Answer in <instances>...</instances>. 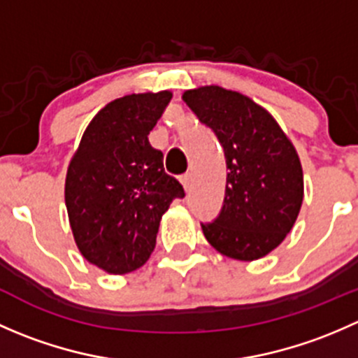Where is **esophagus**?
I'll return each instance as SVG.
<instances>
[{"instance_id":"obj_1","label":"esophagus","mask_w":358,"mask_h":358,"mask_svg":"<svg viewBox=\"0 0 358 358\" xmlns=\"http://www.w3.org/2000/svg\"><path fill=\"white\" fill-rule=\"evenodd\" d=\"M180 182H182L183 189H185V192H189L190 187H192V176L190 175H183L182 178H180Z\"/></svg>"}]
</instances>
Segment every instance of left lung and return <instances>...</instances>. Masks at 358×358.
Segmentation results:
<instances>
[{
  "label": "left lung",
  "mask_w": 358,
  "mask_h": 358,
  "mask_svg": "<svg viewBox=\"0 0 358 358\" xmlns=\"http://www.w3.org/2000/svg\"><path fill=\"white\" fill-rule=\"evenodd\" d=\"M182 99L218 136L229 169L222 213L202 225L206 239L232 259L263 258L282 244L301 209L294 145L273 115L243 93L209 85Z\"/></svg>",
  "instance_id": "left-lung-1"
}]
</instances>
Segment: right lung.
Masks as SVG:
<instances>
[{
  "instance_id": "obj_1",
  "label": "right lung",
  "mask_w": 358,
  "mask_h": 358,
  "mask_svg": "<svg viewBox=\"0 0 358 358\" xmlns=\"http://www.w3.org/2000/svg\"><path fill=\"white\" fill-rule=\"evenodd\" d=\"M171 96L164 90L112 100L86 126L69 162L66 206L74 243L85 259L112 275L150 258L162 215L185 196L149 142Z\"/></svg>"
}]
</instances>
